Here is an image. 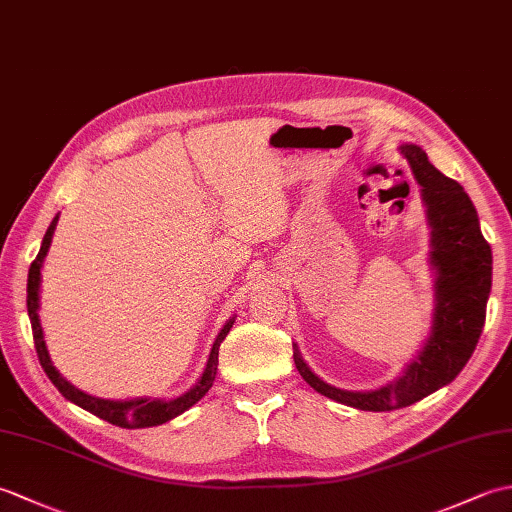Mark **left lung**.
Masks as SVG:
<instances>
[{
	"instance_id": "8db88e82",
	"label": "left lung",
	"mask_w": 512,
	"mask_h": 512,
	"mask_svg": "<svg viewBox=\"0 0 512 512\" xmlns=\"http://www.w3.org/2000/svg\"><path fill=\"white\" fill-rule=\"evenodd\" d=\"M416 176L431 226L429 262L436 270V308L429 339L396 380L374 391H345L332 387L312 372L292 343V356L303 380L341 405L363 411L409 407L449 385L475 350L486 321L491 295L493 255L480 231V220L469 195L458 182L431 165L418 145H402Z\"/></svg>"
}]
</instances>
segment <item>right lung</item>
<instances>
[{
	"label": "right lung",
	"mask_w": 512,
	"mask_h": 512,
	"mask_svg": "<svg viewBox=\"0 0 512 512\" xmlns=\"http://www.w3.org/2000/svg\"><path fill=\"white\" fill-rule=\"evenodd\" d=\"M59 215L54 217L50 222L46 235H43V242L39 248V255L35 257V262L30 264L28 270V317L32 323V336H35V347H37V356L39 363L43 367V372L48 374V378L52 380V385L57 387L61 394L68 398L74 405H79L81 409L94 413L107 422L116 424V427H125V429H145V427H158L162 422H169L171 418L180 416V413L187 411L189 407H193L206 391L213 387V380L217 374V354H220V343L226 339V334L231 332L235 317L228 319L224 323V328L217 334V339L211 347L209 361H206L204 372L200 376L198 383H195L187 394H182L173 400H160V398H134V400H105V398H96L85 394V391L76 389L72 383H68L59 372L57 367L52 365L50 354L46 341H43V330L39 323V284H41V264L43 257L48 255V248L52 242V233L57 228Z\"/></svg>",
	"instance_id": "1"
}]
</instances>
